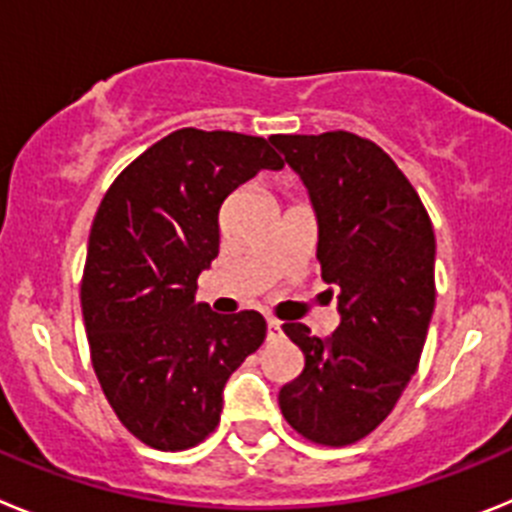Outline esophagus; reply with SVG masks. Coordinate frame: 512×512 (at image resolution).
Returning <instances> with one entry per match:
<instances>
[{
	"mask_svg": "<svg viewBox=\"0 0 512 512\" xmlns=\"http://www.w3.org/2000/svg\"><path fill=\"white\" fill-rule=\"evenodd\" d=\"M266 333H269V338H277L282 333V323L277 318H266Z\"/></svg>",
	"mask_w": 512,
	"mask_h": 512,
	"instance_id": "34e87169",
	"label": "esophagus"
}]
</instances>
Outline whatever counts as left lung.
<instances>
[{"instance_id":"8db88e82","label":"left lung","mask_w":512,"mask_h":512,"mask_svg":"<svg viewBox=\"0 0 512 512\" xmlns=\"http://www.w3.org/2000/svg\"><path fill=\"white\" fill-rule=\"evenodd\" d=\"M271 143L310 192L320 271L341 312L328 338L284 323L305 369L279 390V408L307 441L348 446L395 410L418 369L436 305V235L408 176L372 140L330 130Z\"/></svg>"}]
</instances>
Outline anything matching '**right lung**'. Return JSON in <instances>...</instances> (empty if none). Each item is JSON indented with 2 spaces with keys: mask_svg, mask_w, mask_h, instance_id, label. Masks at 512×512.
I'll use <instances>...</instances> for the list:
<instances>
[{
  "mask_svg": "<svg viewBox=\"0 0 512 512\" xmlns=\"http://www.w3.org/2000/svg\"><path fill=\"white\" fill-rule=\"evenodd\" d=\"M284 161L266 138L182 128L120 171L99 202L81 312L102 392L120 423L158 451H184L220 423L230 374L266 338L256 310L194 302L220 248V205Z\"/></svg>",
  "mask_w": 512,
  "mask_h": 512,
  "instance_id": "1",
  "label": "right lung"
}]
</instances>
